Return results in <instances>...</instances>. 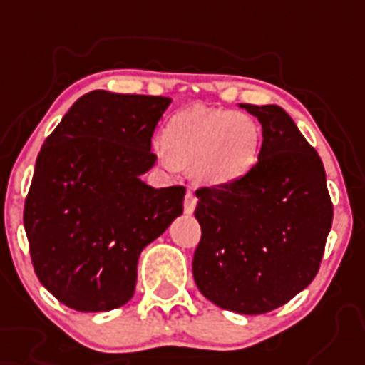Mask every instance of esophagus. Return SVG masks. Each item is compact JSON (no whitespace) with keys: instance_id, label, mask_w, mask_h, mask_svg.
Listing matches in <instances>:
<instances>
[{"instance_id":"obj_1","label":"esophagus","mask_w":365,"mask_h":365,"mask_svg":"<svg viewBox=\"0 0 365 365\" xmlns=\"http://www.w3.org/2000/svg\"><path fill=\"white\" fill-rule=\"evenodd\" d=\"M195 208H197V197H195L193 191H187L185 199H183V210H185V214H193Z\"/></svg>"}]
</instances>
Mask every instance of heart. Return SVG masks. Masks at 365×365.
Returning a JSON list of instances; mask_svg holds the SVG:
<instances>
[{
	"label": "heart",
	"mask_w": 365,
	"mask_h": 365,
	"mask_svg": "<svg viewBox=\"0 0 365 365\" xmlns=\"http://www.w3.org/2000/svg\"><path fill=\"white\" fill-rule=\"evenodd\" d=\"M261 136L259 123L248 113L189 108L168 121L157 155L168 166H193L199 183L223 185L254 168Z\"/></svg>",
	"instance_id": "1"
}]
</instances>
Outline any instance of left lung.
<instances>
[{
	"label": "left lung",
	"mask_w": 365,
	"mask_h": 365,
	"mask_svg": "<svg viewBox=\"0 0 365 365\" xmlns=\"http://www.w3.org/2000/svg\"><path fill=\"white\" fill-rule=\"evenodd\" d=\"M263 128L259 159L237 182L197 189L193 277L225 311L263 314L317 277L334 205L322 159L278 106L240 104Z\"/></svg>",
	"instance_id": "left-lung-1"
}]
</instances>
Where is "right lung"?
<instances>
[{
  "instance_id": "right-lung-1",
  "label": "right lung",
  "mask_w": 365,
  "mask_h": 365,
  "mask_svg": "<svg viewBox=\"0 0 365 365\" xmlns=\"http://www.w3.org/2000/svg\"><path fill=\"white\" fill-rule=\"evenodd\" d=\"M172 100L93 91L45 140L24 202L39 282L70 309L106 312L134 295L142 250L183 212L185 187L153 189L151 136Z\"/></svg>"
}]
</instances>
